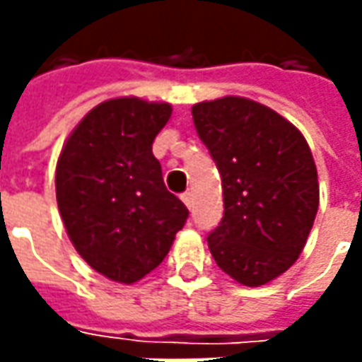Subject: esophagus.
<instances>
[{"instance_id":"obj_1","label":"esophagus","mask_w":362,"mask_h":362,"mask_svg":"<svg viewBox=\"0 0 362 362\" xmlns=\"http://www.w3.org/2000/svg\"><path fill=\"white\" fill-rule=\"evenodd\" d=\"M181 199H183V203H185V205H187L189 209H191V207H193V195H191V193H189V191H185V193H183V195H181Z\"/></svg>"}]
</instances>
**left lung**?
I'll return each instance as SVG.
<instances>
[{
    "mask_svg": "<svg viewBox=\"0 0 362 362\" xmlns=\"http://www.w3.org/2000/svg\"><path fill=\"white\" fill-rule=\"evenodd\" d=\"M221 175L223 217L207 235L216 264L243 286L284 274L318 211V175L302 132L268 106L226 96L191 108Z\"/></svg>",
    "mask_w": 362,
    "mask_h": 362,
    "instance_id": "obj_1",
    "label": "left lung"
}]
</instances>
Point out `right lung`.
Listing matches in <instances>:
<instances>
[{
  "instance_id": "right-lung-1",
  "label": "right lung",
  "mask_w": 362,
  "mask_h": 362,
  "mask_svg": "<svg viewBox=\"0 0 362 362\" xmlns=\"http://www.w3.org/2000/svg\"><path fill=\"white\" fill-rule=\"evenodd\" d=\"M171 105L100 103L68 136L56 165V199L68 238L103 276L132 284L169 254L189 209L169 193L153 141Z\"/></svg>"
}]
</instances>
